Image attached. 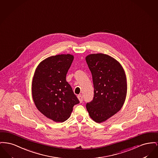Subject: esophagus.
I'll return each mask as SVG.
<instances>
[{"instance_id": "34e87169", "label": "esophagus", "mask_w": 158, "mask_h": 158, "mask_svg": "<svg viewBox=\"0 0 158 158\" xmlns=\"http://www.w3.org/2000/svg\"><path fill=\"white\" fill-rule=\"evenodd\" d=\"M78 99L80 100V103H82V102H83V96H82L81 95H78Z\"/></svg>"}]
</instances>
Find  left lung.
<instances>
[{
  "mask_svg": "<svg viewBox=\"0 0 158 158\" xmlns=\"http://www.w3.org/2000/svg\"><path fill=\"white\" fill-rule=\"evenodd\" d=\"M85 60L94 86L93 99L87 103L86 108L91 119L100 123L123 107L127 90L126 76L120 64L107 55L91 54Z\"/></svg>",
  "mask_w": 158,
  "mask_h": 158,
  "instance_id": "obj_1",
  "label": "left lung"
}]
</instances>
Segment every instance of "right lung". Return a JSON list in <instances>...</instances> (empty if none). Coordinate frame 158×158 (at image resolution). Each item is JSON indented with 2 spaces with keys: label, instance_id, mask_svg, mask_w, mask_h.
<instances>
[{
  "label": "right lung",
  "instance_id": "1",
  "mask_svg": "<svg viewBox=\"0 0 158 158\" xmlns=\"http://www.w3.org/2000/svg\"><path fill=\"white\" fill-rule=\"evenodd\" d=\"M71 55H58L44 59L35 69L32 95L38 110L44 116L64 122L71 115L75 105L80 103L66 75L73 61Z\"/></svg>",
  "mask_w": 158,
  "mask_h": 158
}]
</instances>
